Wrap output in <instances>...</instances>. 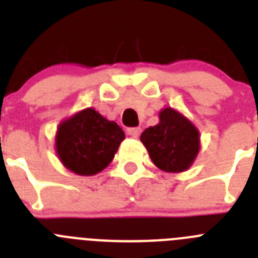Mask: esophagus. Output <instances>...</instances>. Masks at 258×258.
<instances>
[{"label":"esophagus","instance_id":"1","mask_svg":"<svg viewBox=\"0 0 258 258\" xmlns=\"http://www.w3.org/2000/svg\"><path fill=\"white\" fill-rule=\"evenodd\" d=\"M127 134L131 136V138H139L141 134V128L140 127H130V128H127Z\"/></svg>","mask_w":258,"mask_h":258}]
</instances>
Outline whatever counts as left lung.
Masks as SVG:
<instances>
[{
  "label": "left lung",
  "mask_w": 258,
  "mask_h": 258,
  "mask_svg": "<svg viewBox=\"0 0 258 258\" xmlns=\"http://www.w3.org/2000/svg\"><path fill=\"white\" fill-rule=\"evenodd\" d=\"M159 123L141 134L140 140L153 163L166 172H182L199 152V132L189 120L171 108L159 113Z\"/></svg>",
  "instance_id": "obj_1"
}]
</instances>
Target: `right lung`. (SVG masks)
Wrapping results in <instances>:
<instances>
[{"label": "right lung", "instance_id": "obj_1", "mask_svg": "<svg viewBox=\"0 0 258 258\" xmlns=\"http://www.w3.org/2000/svg\"><path fill=\"white\" fill-rule=\"evenodd\" d=\"M124 132L94 109H85L59 126L56 152L68 169L82 176L95 175L114 158Z\"/></svg>", "mask_w": 258, "mask_h": 258}]
</instances>
